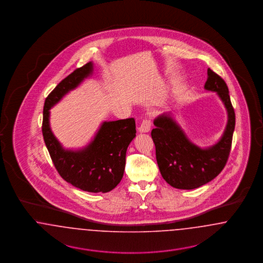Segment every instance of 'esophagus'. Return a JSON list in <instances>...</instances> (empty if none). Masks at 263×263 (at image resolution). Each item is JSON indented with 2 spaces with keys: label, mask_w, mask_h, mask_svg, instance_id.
I'll return each instance as SVG.
<instances>
[{
  "label": "esophagus",
  "mask_w": 263,
  "mask_h": 263,
  "mask_svg": "<svg viewBox=\"0 0 263 263\" xmlns=\"http://www.w3.org/2000/svg\"><path fill=\"white\" fill-rule=\"evenodd\" d=\"M151 130V121L150 120H143L142 123L138 127V132L140 133H148Z\"/></svg>",
  "instance_id": "34e87169"
}]
</instances>
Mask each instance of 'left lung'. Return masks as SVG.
<instances>
[{"label":"left lung","instance_id":"left-lung-1","mask_svg":"<svg viewBox=\"0 0 263 263\" xmlns=\"http://www.w3.org/2000/svg\"><path fill=\"white\" fill-rule=\"evenodd\" d=\"M204 88L216 92L227 110V125L217 143L205 148L197 146L171 112L163 113L154 120L156 128L151 135L156 146L157 163L163 179L177 189H194L211 181L222 172L230 155L236 115L229 88L225 81L211 69L207 71Z\"/></svg>","mask_w":263,"mask_h":263}]
</instances>
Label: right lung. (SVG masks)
<instances>
[{"instance_id":"right-lung-1","label":"right lung","mask_w":263,"mask_h":263,"mask_svg":"<svg viewBox=\"0 0 263 263\" xmlns=\"http://www.w3.org/2000/svg\"><path fill=\"white\" fill-rule=\"evenodd\" d=\"M92 73L93 63L88 62L51 91L44 102L42 134L52 162L63 179L84 191L106 193L123 177L127 148L136 137L134 118L103 121L89 143L75 150L64 148L50 127L51 108Z\"/></svg>"}]
</instances>
